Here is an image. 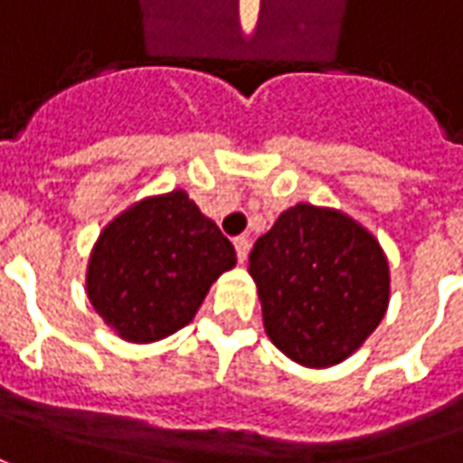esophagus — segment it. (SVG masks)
I'll list each match as a JSON object with an SVG mask.
<instances>
[{
    "mask_svg": "<svg viewBox=\"0 0 463 463\" xmlns=\"http://www.w3.org/2000/svg\"><path fill=\"white\" fill-rule=\"evenodd\" d=\"M232 245H235L238 260H241V263H245V260H248V250H250V242H248V238H235V241H232Z\"/></svg>",
    "mask_w": 463,
    "mask_h": 463,
    "instance_id": "obj_1",
    "label": "esophagus"
}]
</instances>
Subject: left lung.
<instances>
[{"label":"left lung","instance_id":"obj_1","mask_svg":"<svg viewBox=\"0 0 463 463\" xmlns=\"http://www.w3.org/2000/svg\"><path fill=\"white\" fill-rule=\"evenodd\" d=\"M248 270L268 338L300 366L345 361L389 308V260L341 210L298 203L280 213L255 241Z\"/></svg>","mask_w":463,"mask_h":463}]
</instances>
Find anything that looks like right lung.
I'll list each match as a JSON object with an SVG mask.
<instances>
[{"mask_svg": "<svg viewBox=\"0 0 463 463\" xmlns=\"http://www.w3.org/2000/svg\"><path fill=\"white\" fill-rule=\"evenodd\" d=\"M232 265V242L185 190H173L135 203L99 232L87 296L119 338L153 344L193 321Z\"/></svg>", "mask_w": 463, "mask_h": 463, "instance_id": "add662e5", "label": "right lung"}]
</instances>
